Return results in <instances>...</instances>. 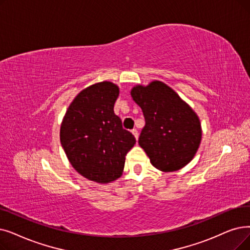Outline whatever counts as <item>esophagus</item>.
I'll use <instances>...</instances> for the list:
<instances>
[{"label": "esophagus", "instance_id": "esophagus-1", "mask_svg": "<svg viewBox=\"0 0 250 250\" xmlns=\"http://www.w3.org/2000/svg\"><path fill=\"white\" fill-rule=\"evenodd\" d=\"M132 134L134 135V137L136 138V140H138V138H139V133H138V131H137V129L136 128H134V129H132Z\"/></svg>", "mask_w": 250, "mask_h": 250}]
</instances>
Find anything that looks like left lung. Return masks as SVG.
Masks as SVG:
<instances>
[{
	"instance_id": "obj_1",
	"label": "left lung",
	"mask_w": 250,
	"mask_h": 250,
	"mask_svg": "<svg viewBox=\"0 0 250 250\" xmlns=\"http://www.w3.org/2000/svg\"><path fill=\"white\" fill-rule=\"evenodd\" d=\"M131 96L145 117L139 145L151 165L165 172L187 166L196 154L202 137L196 112L160 81L135 85Z\"/></svg>"
}]
</instances>
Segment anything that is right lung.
Returning <instances> with one entry per match:
<instances>
[{
    "mask_svg": "<svg viewBox=\"0 0 250 250\" xmlns=\"http://www.w3.org/2000/svg\"><path fill=\"white\" fill-rule=\"evenodd\" d=\"M118 85L94 83L70 103L60 126V142L70 165L90 181L107 184L121 178L125 155L136 144L114 114Z\"/></svg>",
    "mask_w": 250,
    "mask_h": 250,
    "instance_id": "obj_1",
    "label": "right lung"
}]
</instances>
